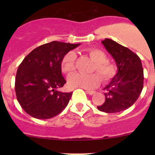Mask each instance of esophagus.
Masks as SVG:
<instances>
[{"mask_svg":"<svg viewBox=\"0 0 155 155\" xmlns=\"http://www.w3.org/2000/svg\"><path fill=\"white\" fill-rule=\"evenodd\" d=\"M86 93L88 94L89 95H93L95 94V91H86Z\"/></svg>","mask_w":155,"mask_h":155,"instance_id":"34e87169","label":"esophagus"}]
</instances>
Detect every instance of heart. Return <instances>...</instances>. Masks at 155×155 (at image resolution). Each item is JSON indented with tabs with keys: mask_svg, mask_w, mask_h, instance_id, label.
Masks as SVG:
<instances>
[{
	"mask_svg": "<svg viewBox=\"0 0 155 155\" xmlns=\"http://www.w3.org/2000/svg\"><path fill=\"white\" fill-rule=\"evenodd\" d=\"M87 54L94 62L92 71L98 73L103 82H109L116 76L117 66L114 63L107 61V56L104 51L98 48H91L87 51ZM76 54L74 51H70L67 53L61 61L62 71L67 74L73 73L76 70ZM99 75L97 73L88 75L76 73L68 78V85L71 87L93 89L101 83Z\"/></svg>",
	"mask_w": 155,
	"mask_h": 155,
	"instance_id": "b5f03b06",
	"label": "heart"
}]
</instances>
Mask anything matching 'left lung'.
I'll return each mask as SVG.
<instances>
[{"instance_id": "8db88e82", "label": "left lung", "mask_w": 155, "mask_h": 155, "mask_svg": "<svg viewBox=\"0 0 155 155\" xmlns=\"http://www.w3.org/2000/svg\"><path fill=\"white\" fill-rule=\"evenodd\" d=\"M102 43L115 59L116 76L105 87V102L98 106L101 112L115 113L130 107L140 97L143 87V69L140 57L129 48L111 39Z\"/></svg>"}]
</instances>
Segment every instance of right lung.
<instances>
[{"mask_svg": "<svg viewBox=\"0 0 155 155\" xmlns=\"http://www.w3.org/2000/svg\"><path fill=\"white\" fill-rule=\"evenodd\" d=\"M79 45L52 41L34 48L20 64L15 76V94L31 116L53 118L68 106L73 93L58 91L67 82L61 73V61Z\"/></svg>", "mask_w": 155, "mask_h": 155, "instance_id": "right-lung-1", "label": "right lung"}]
</instances>
